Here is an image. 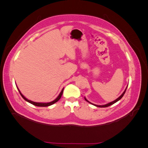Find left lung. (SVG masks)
<instances>
[{
    "label": "left lung",
    "instance_id": "8db88e82",
    "mask_svg": "<svg viewBox=\"0 0 148 148\" xmlns=\"http://www.w3.org/2000/svg\"><path fill=\"white\" fill-rule=\"evenodd\" d=\"M127 87L126 88V89L125 90V91L123 92V93L121 95L119 96L118 98L117 99H116L115 100H114V101H112V102H109V103H107V104H105V105H102V106H99V105H95V104H93V103H91V102H90L88 100H87V99L85 98V97H84V99H85V100L86 101H87L88 102H89V103H92V104H93V105H94V106H97V107H99V108H106V107H108V106H111V105H112V104H114V103H116V102H118V100H120L123 97V95H124V94H125V92H126V90H127Z\"/></svg>",
    "mask_w": 148,
    "mask_h": 148
}]
</instances>
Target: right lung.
I'll use <instances>...</instances> for the list:
<instances>
[{
    "mask_svg": "<svg viewBox=\"0 0 148 148\" xmlns=\"http://www.w3.org/2000/svg\"><path fill=\"white\" fill-rule=\"evenodd\" d=\"M18 91H19V92H20L21 96L22 97H23V99L24 100H25L27 102H29V103H32V104H33V105H34V106H39V107H48V106H51V105H53V103H56V102H58V100H59L60 99L61 97H62V93H63V91H64V88H63L62 90L61 91L60 93L59 94V95H58L57 97H56V99H55L54 100H53V101L50 102H48V103H40V102H33V101H31V100H28V99H26L25 97L23 95H22L21 93L20 92V91L19 90L18 88Z\"/></svg>",
    "mask_w": 148,
    "mask_h": 148,
    "instance_id": "right-lung-1",
    "label": "right lung"
}]
</instances>
